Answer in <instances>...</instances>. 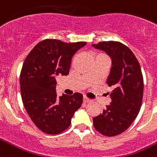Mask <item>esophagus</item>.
<instances>
[{
    "label": "esophagus",
    "instance_id": "esophagus-1",
    "mask_svg": "<svg viewBox=\"0 0 157 157\" xmlns=\"http://www.w3.org/2000/svg\"><path fill=\"white\" fill-rule=\"evenodd\" d=\"M83 102H84V103H90V102L92 101L90 99L87 98V97H83Z\"/></svg>",
    "mask_w": 157,
    "mask_h": 157
}]
</instances>
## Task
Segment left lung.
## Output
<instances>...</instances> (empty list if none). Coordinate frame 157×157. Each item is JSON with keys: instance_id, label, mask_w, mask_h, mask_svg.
<instances>
[{"instance_id": "obj_1", "label": "left lung", "mask_w": 157, "mask_h": 157, "mask_svg": "<svg viewBox=\"0 0 157 157\" xmlns=\"http://www.w3.org/2000/svg\"><path fill=\"white\" fill-rule=\"evenodd\" d=\"M92 46L105 51L112 60L106 80L112 87V101L93 118L94 126L104 136H117L129 128L140 112L144 94L142 71L131 50L121 42L103 41Z\"/></svg>"}]
</instances>
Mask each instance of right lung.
I'll use <instances>...</instances> for the list:
<instances>
[{
	"label": "right lung",
	"instance_id": "obj_1",
	"mask_svg": "<svg viewBox=\"0 0 157 157\" xmlns=\"http://www.w3.org/2000/svg\"><path fill=\"white\" fill-rule=\"evenodd\" d=\"M86 44L48 39L38 43L24 60L20 76L22 101L33 124L45 133L67 130L81 106V94L57 97L56 78L69 74L73 56Z\"/></svg>",
	"mask_w": 157,
	"mask_h": 157
}]
</instances>
